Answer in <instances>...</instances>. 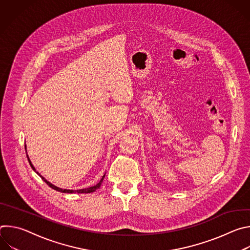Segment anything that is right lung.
<instances>
[{"label":"right lung","instance_id":"obj_1","mask_svg":"<svg viewBox=\"0 0 250 250\" xmlns=\"http://www.w3.org/2000/svg\"><path fill=\"white\" fill-rule=\"evenodd\" d=\"M24 148L26 149V146H24ZM26 152V151H25ZM26 157H27V159H28V162H29V164H30V166H31V168L35 171V168L33 167V165L31 164V162H30V160H29V158H28V155H26ZM38 174H39V172H37ZM41 177H42V179L50 187V188H52V189H54V190H56V191H58V192H61V193H80V194H83V193H93V192H95L97 189H99L100 187H101V184H102V182H103V180H104V175L102 177V179H101V181L97 184V185H95V186H93V187H90V188H86V189H81V190H77V191H73V190H66V189H61V188H58V187H56V186H54V185H52L50 182H48L45 178H43L41 174H39Z\"/></svg>","mask_w":250,"mask_h":250}]
</instances>
